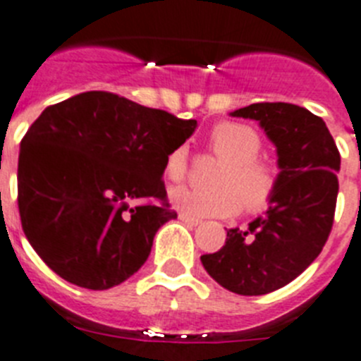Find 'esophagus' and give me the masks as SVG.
Returning a JSON list of instances; mask_svg holds the SVG:
<instances>
[{"mask_svg": "<svg viewBox=\"0 0 361 361\" xmlns=\"http://www.w3.org/2000/svg\"><path fill=\"white\" fill-rule=\"evenodd\" d=\"M178 219H180V221H183V223L190 224V226H197V224H201V221H199V219L190 217V215H188V214H183V212H180V214H178Z\"/></svg>", "mask_w": 361, "mask_h": 361, "instance_id": "obj_1", "label": "esophagus"}]
</instances>
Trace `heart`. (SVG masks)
I'll return each mask as SVG.
<instances>
[{
	"label": "heart",
	"mask_w": 361,
	"mask_h": 361,
	"mask_svg": "<svg viewBox=\"0 0 361 361\" xmlns=\"http://www.w3.org/2000/svg\"><path fill=\"white\" fill-rule=\"evenodd\" d=\"M208 147L221 164L212 175L210 190H175L171 202L193 217H228L243 210L259 214L272 204L281 180L277 160L261 155V135L252 126L224 120L208 133ZM164 175L178 186L188 178V149L177 146L164 160Z\"/></svg>",
	"instance_id": "1"
}]
</instances>
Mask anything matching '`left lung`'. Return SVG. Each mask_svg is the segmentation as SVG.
I'll return each mask as SVG.
<instances>
[{"label": "left lung", "mask_w": 361, "mask_h": 361, "mask_svg": "<svg viewBox=\"0 0 361 361\" xmlns=\"http://www.w3.org/2000/svg\"><path fill=\"white\" fill-rule=\"evenodd\" d=\"M232 115L259 120L277 147L281 180L267 214L246 230H228L223 248L201 261L226 290L263 295L295 279L327 243L340 188V151L325 122L305 107L259 102Z\"/></svg>", "instance_id": "1"}]
</instances>
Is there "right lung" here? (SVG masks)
I'll list each match as a JSON object with an SVG mask.
<instances>
[{"instance_id": "add662e5", "label": "right lung", "mask_w": 361, "mask_h": 361, "mask_svg": "<svg viewBox=\"0 0 361 361\" xmlns=\"http://www.w3.org/2000/svg\"><path fill=\"white\" fill-rule=\"evenodd\" d=\"M197 120L87 91L49 106L21 138L23 233L52 272L106 290L133 276L169 208L164 160Z\"/></svg>"}]
</instances>
